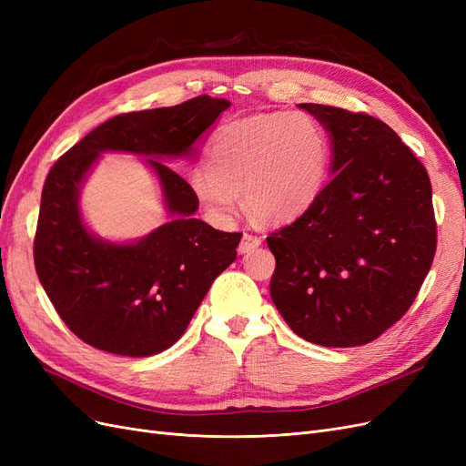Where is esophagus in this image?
Returning <instances> with one entry per match:
<instances>
[{"label":"esophagus","instance_id":"34e87169","mask_svg":"<svg viewBox=\"0 0 466 466\" xmlns=\"http://www.w3.org/2000/svg\"><path fill=\"white\" fill-rule=\"evenodd\" d=\"M260 237H257V235H250V233H245L243 235V238H241V243H238V255H245V252H250V250H255L257 247H260Z\"/></svg>","mask_w":466,"mask_h":466}]
</instances>
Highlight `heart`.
<instances>
[{"label":"heart","instance_id":"heart-1","mask_svg":"<svg viewBox=\"0 0 466 466\" xmlns=\"http://www.w3.org/2000/svg\"><path fill=\"white\" fill-rule=\"evenodd\" d=\"M330 139L301 110L262 112L221 126L208 147V168L190 177L196 198L216 221H229L238 194L248 214L281 225L307 214L327 185Z\"/></svg>","mask_w":466,"mask_h":466}]
</instances>
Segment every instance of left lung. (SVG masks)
<instances>
[{"label": "left lung", "mask_w": 466, "mask_h": 466, "mask_svg": "<svg viewBox=\"0 0 466 466\" xmlns=\"http://www.w3.org/2000/svg\"><path fill=\"white\" fill-rule=\"evenodd\" d=\"M330 137V180L313 208L266 238L272 301L303 340L363 346L397 322L435 255L428 171L385 122L303 103Z\"/></svg>", "instance_id": "8db88e82"}]
</instances>
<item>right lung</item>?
Instances as JSON below:
<instances>
[{
  "label": "right lung",
  "instance_id": "1",
  "mask_svg": "<svg viewBox=\"0 0 466 466\" xmlns=\"http://www.w3.org/2000/svg\"><path fill=\"white\" fill-rule=\"evenodd\" d=\"M231 106L208 95L106 120L56 161L40 198L35 266L67 329L108 354L147 358L185 334L214 279L237 258L241 233L196 219L188 182L163 161L196 159L200 137ZM142 154L160 182L169 221L136 242L95 236L78 196L103 152Z\"/></svg>",
  "mask_w": 466,
  "mask_h": 466
}]
</instances>
